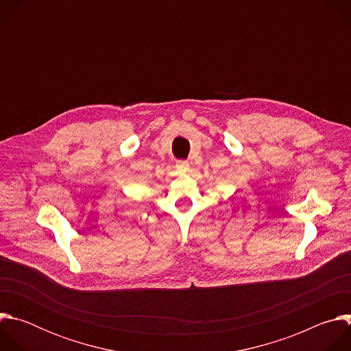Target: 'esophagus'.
Returning <instances> with one entry per match:
<instances>
[{
  "instance_id": "obj_1",
  "label": "esophagus",
  "mask_w": 351,
  "mask_h": 351,
  "mask_svg": "<svg viewBox=\"0 0 351 351\" xmlns=\"http://www.w3.org/2000/svg\"><path fill=\"white\" fill-rule=\"evenodd\" d=\"M176 169H178V172H180V173L187 172V171H189V162H187V161H178V162H176Z\"/></svg>"
}]
</instances>
